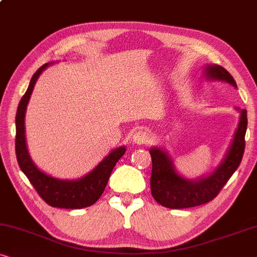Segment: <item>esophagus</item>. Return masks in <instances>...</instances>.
Instances as JSON below:
<instances>
[{"instance_id": "obj_1", "label": "esophagus", "mask_w": 257, "mask_h": 257, "mask_svg": "<svg viewBox=\"0 0 257 257\" xmlns=\"http://www.w3.org/2000/svg\"><path fill=\"white\" fill-rule=\"evenodd\" d=\"M151 139V135L150 133L148 132V130H139V132H136L134 134L133 136V141L135 142L136 144H144V143H148Z\"/></svg>"}]
</instances>
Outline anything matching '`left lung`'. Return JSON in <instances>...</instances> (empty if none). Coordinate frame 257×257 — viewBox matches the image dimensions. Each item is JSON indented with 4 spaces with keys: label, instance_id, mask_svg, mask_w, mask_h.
Wrapping results in <instances>:
<instances>
[{
    "label": "left lung",
    "instance_id": "8db88e82",
    "mask_svg": "<svg viewBox=\"0 0 257 257\" xmlns=\"http://www.w3.org/2000/svg\"><path fill=\"white\" fill-rule=\"evenodd\" d=\"M205 77L208 80L226 81L237 88L234 78L229 72L219 65H207ZM240 110V121L234 135L233 142L225 158L218 168L209 175L196 180H190L176 172L171 157L161 148L154 147L149 150L153 161L150 187L151 194L158 204L168 208H189L204 205L218 196V193L238 168L245 146L247 130V110Z\"/></svg>",
    "mask_w": 257,
    "mask_h": 257
}]
</instances>
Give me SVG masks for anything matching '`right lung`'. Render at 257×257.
Masks as SVG:
<instances>
[{
	"label": "right lung",
	"instance_id": "obj_1",
	"mask_svg": "<svg viewBox=\"0 0 257 257\" xmlns=\"http://www.w3.org/2000/svg\"><path fill=\"white\" fill-rule=\"evenodd\" d=\"M50 65L44 64L32 75L27 92L22 97L16 113V157L22 171L37 193L52 207L59 208H84L93 205L99 200L103 193L110 173L115 164L125 153V147H120L111 151L107 157H104L100 164H97L88 175L77 180H63L46 175L34 164L30 155L28 153L27 142H25L24 117L25 110L31 93L34 91L35 84L43 71Z\"/></svg>",
	"mask_w": 257,
	"mask_h": 257
}]
</instances>
